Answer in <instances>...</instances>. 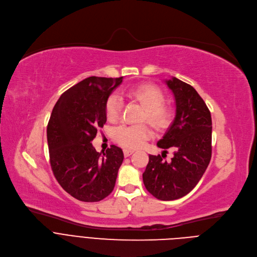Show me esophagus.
<instances>
[{
	"instance_id": "esophagus-1",
	"label": "esophagus",
	"mask_w": 257,
	"mask_h": 257,
	"mask_svg": "<svg viewBox=\"0 0 257 257\" xmlns=\"http://www.w3.org/2000/svg\"><path fill=\"white\" fill-rule=\"evenodd\" d=\"M123 153H124V156H125V158H127V157H130L133 153H134V151L133 150H128V149H125L124 151H123Z\"/></svg>"
}]
</instances>
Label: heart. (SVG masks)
Wrapping results in <instances>:
<instances>
[{
	"mask_svg": "<svg viewBox=\"0 0 257 257\" xmlns=\"http://www.w3.org/2000/svg\"><path fill=\"white\" fill-rule=\"evenodd\" d=\"M127 96L138 100L144 107L142 120H146L154 127L161 129L168 125L172 109L164 104L163 91L152 84H142L127 91ZM122 100L116 93L109 95L105 103V116L108 121L115 122L121 114ZM152 135L151 129L145 124L121 125L114 131V137L118 143L125 148L136 149L143 145Z\"/></svg>",
	"mask_w": 257,
	"mask_h": 257,
	"instance_id": "1",
	"label": "heart"
}]
</instances>
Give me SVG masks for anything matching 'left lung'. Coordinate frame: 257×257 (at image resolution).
Masks as SVG:
<instances>
[{"instance_id": "1", "label": "left lung", "mask_w": 257, "mask_h": 257, "mask_svg": "<svg viewBox=\"0 0 257 257\" xmlns=\"http://www.w3.org/2000/svg\"><path fill=\"white\" fill-rule=\"evenodd\" d=\"M176 102V116L158 146L162 156L150 155L142 174L144 186L160 200L188 194L203 176L211 158V116L204 100L189 84L176 77L166 80ZM174 151L171 162L163 160Z\"/></svg>"}]
</instances>
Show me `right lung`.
<instances>
[{
    "label": "right lung",
    "mask_w": 257,
    "mask_h": 257,
    "mask_svg": "<svg viewBox=\"0 0 257 257\" xmlns=\"http://www.w3.org/2000/svg\"><path fill=\"white\" fill-rule=\"evenodd\" d=\"M123 77H88L56 102L47 128L50 163L62 188L74 198L96 202L114 190L124 155L111 145L99 154L91 141L106 122L105 103Z\"/></svg>",
    "instance_id": "right-lung-1"
}]
</instances>
